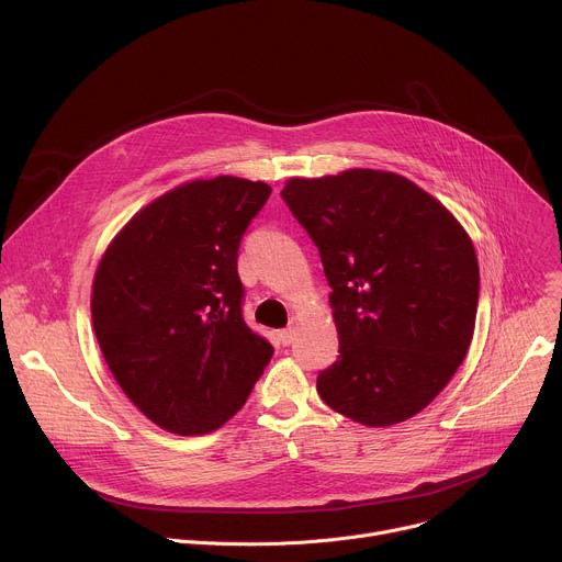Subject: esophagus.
<instances>
[{"label": "esophagus", "instance_id": "1", "mask_svg": "<svg viewBox=\"0 0 562 562\" xmlns=\"http://www.w3.org/2000/svg\"><path fill=\"white\" fill-rule=\"evenodd\" d=\"M293 338H295V331L289 327V329H282L280 334H278V342L282 345V347H289L291 342H293Z\"/></svg>", "mask_w": 562, "mask_h": 562}]
</instances>
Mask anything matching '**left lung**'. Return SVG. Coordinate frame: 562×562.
Segmentation results:
<instances>
[{
    "instance_id": "obj_1",
    "label": "left lung",
    "mask_w": 562,
    "mask_h": 562,
    "mask_svg": "<svg viewBox=\"0 0 562 562\" xmlns=\"http://www.w3.org/2000/svg\"><path fill=\"white\" fill-rule=\"evenodd\" d=\"M282 200L331 286L340 356L317 375L319 397L367 427L416 416L473 338L480 271L467 231L436 198L389 171L293 178Z\"/></svg>"
}]
</instances>
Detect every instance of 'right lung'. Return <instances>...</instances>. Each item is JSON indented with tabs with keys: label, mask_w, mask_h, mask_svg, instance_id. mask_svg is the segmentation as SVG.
I'll list each match as a JSON object with an SVG mask.
<instances>
[{
	"label": "right lung",
	"mask_w": 562,
	"mask_h": 562,
	"mask_svg": "<svg viewBox=\"0 0 562 562\" xmlns=\"http://www.w3.org/2000/svg\"><path fill=\"white\" fill-rule=\"evenodd\" d=\"M271 195L220 176L144 206L109 245L93 280V329L131 403L180 436L233 418L273 356L243 317L237 249Z\"/></svg>",
	"instance_id": "right-lung-1"
}]
</instances>
